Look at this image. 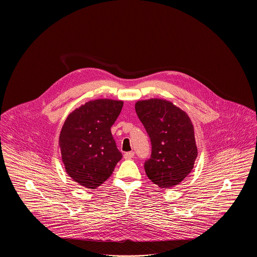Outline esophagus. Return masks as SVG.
I'll return each mask as SVG.
<instances>
[{
    "mask_svg": "<svg viewBox=\"0 0 257 257\" xmlns=\"http://www.w3.org/2000/svg\"><path fill=\"white\" fill-rule=\"evenodd\" d=\"M134 156L135 153L133 152V151H130V152H126V153L124 154V158L127 160L132 159Z\"/></svg>",
    "mask_w": 257,
    "mask_h": 257,
    "instance_id": "34e87169",
    "label": "esophagus"
}]
</instances>
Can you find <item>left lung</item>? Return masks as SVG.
I'll use <instances>...</instances> for the list:
<instances>
[{"mask_svg": "<svg viewBox=\"0 0 257 257\" xmlns=\"http://www.w3.org/2000/svg\"><path fill=\"white\" fill-rule=\"evenodd\" d=\"M150 138L152 152L145 163L147 177L160 188L181 183L194 169L197 147L189 115L168 100L151 98L135 104Z\"/></svg>", "mask_w": 257, "mask_h": 257, "instance_id": "obj_1", "label": "left lung"}]
</instances>
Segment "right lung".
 <instances>
[{
	"mask_svg": "<svg viewBox=\"0 0 257 257\" xmlns=\"http://www.w3.org/2000/svg\"><path fill=\"white\" fill-rule=\"evenodd\" d=\"M123 101L96 99L68 114L61 128L59 146L66 173L87 189H96L122 158L110 132Z\"/></svg>",
	"mask_w": 257,
	"mask_h": 257,
	"instance_id": "1",
	"label": "right lung"
}]
</instances>
